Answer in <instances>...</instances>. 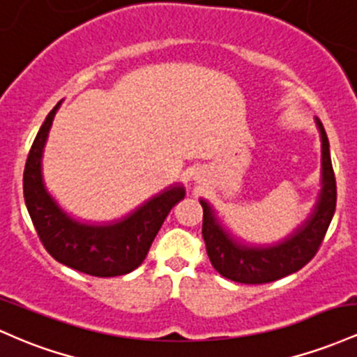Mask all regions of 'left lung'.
Masks as SVG:
<instances>
[{"instance_id": "8db88e82", "label": "left lung", "mask_w": 357, "mask_h": 357, "mask_svg": "<svg viewBox=\"0 0 357 357\" xmlns=\"http://www.w3.org/2000/svg\"><path fill=\"white\" fill-rule=\"evenodd\" d=\"M315 123L322 142V178H320L322 189L319 192L317 202L310 215L282 241L273 244H250L236 238L219 221L211 204L200 199V206L204 209L202 238L206 241L207 256L212 266L224 278L246 285L270 283L298 271L317 253L335 212L337 189H335L334 168L331 162L329 139L319 118H315Z\"/></svg>"}]
</instances>
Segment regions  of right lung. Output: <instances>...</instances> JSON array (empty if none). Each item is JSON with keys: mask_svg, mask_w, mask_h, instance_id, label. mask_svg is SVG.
Segmentation results:
<instances>
[{"mask_svg": "<svg viewBox=\"0 0 357 357\" xmlns=\"http://www.w3.org/2000/svg\"><path fill=\"white\" fill-rule=\"evenodd\" d=\"M60 104L62 101L57 102L40 126L28 153L23 172V195L28 214L40 241L59 263L101 278L126 275L146 258L168 212L185 197V189L174 183L116 221L86 222L75 219L52 197L42 175L43 148Z\"/></svg>", "mask_w": 357, "mask_h": 357, "instance_id": "obj_1", "label": "right lung"}]
</instances>
